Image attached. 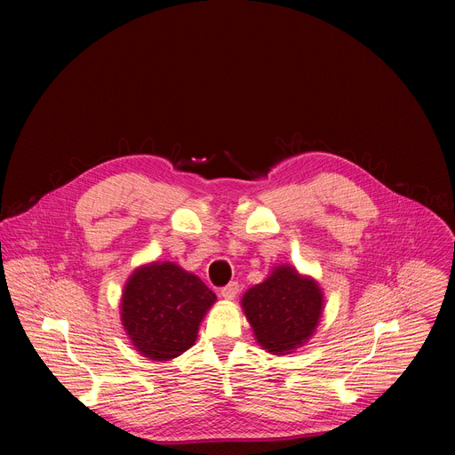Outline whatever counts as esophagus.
<instances>
[{"label": "esophagus", "instance_id": "1", "mask_svg": "<svg viewBox=\"0 0 455 455\" xmlns=\"http://www.w3.org/2000/svg\"><path fill=\"white\" fill-rule=\"evenodd\" d=\"M237 293H239V284L235 283V281H232V283H228L225 288H221V291H220V295L225 299V300H234L235 297H237Z\"/></svg>", "mask_w": 455, "mask_h": 455}]
</instances>
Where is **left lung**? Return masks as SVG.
<instances>
[{
  "instance_id": "left-lung-1",
  "label": "left lung",
  "mask_w": 455,
  "mask_h": 455,
  "mask_svg": "<svg viewBox=\"0 0 455 455\" xmlns=\"http://www.w3.org/2000/svg\"><path fill=\"white\" fill-rule=\"evenodd\" d=\"M241 306L259 346L272 355H288L315 333L323 295L316 281L283 265L267 281L251 286Z\"/></svg>"
}]
</instances>
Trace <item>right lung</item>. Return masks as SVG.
<instances>
[{
  "mask_svg": "<svg viewBox=\"0 0 455 455\" xmlns=\"http://www.w3.org/2000/svg\"><path fill=\"white\" fill-rule=\"evenodd\" d=\"M216 293L174 263L140 267L127 279L120 316L137 351L149 360H171L194 346Z\"/></svg>",
  "mask_w": 455,
  "mask_h": 455,
  "instance_id": "1",
  "label": "right lung"
}]
</instances>
